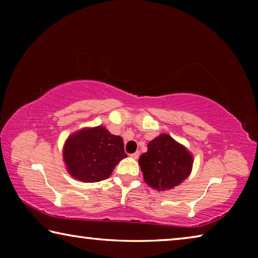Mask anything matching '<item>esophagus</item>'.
Listing matches in <instances>:
<instances>
[{
	"label": "esophagus",
	"instance_id": "esophagus-1",
	"mask_svg": "<svg viewBox=\"0 0 258 258\" xmlns=\"http://www.w3.org/2000/svg\"><path fill=\"white\" fill-rule=\"evenodd\" d=\"M139 156H140V151H137V152H134V154L131 155V157H132V158H134V159H138Z\"/></svg>",
	"mask_w": 258,
	"mask_h": 258
}]
</instances>
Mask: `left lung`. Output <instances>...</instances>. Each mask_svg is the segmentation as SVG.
I'll use <instances>...</instances> for the list:
<instances>
[{
	"label": "left lung",
	"mask_w": 258,
	"mask_h": 258,
	"mask_svg": "<svg viewBox=\"0 0 258 258\" xmlns=\"http://www.w3.org/2000/svg\"><path fill=\"white\" fill-rule=\"evenodd\" d=\"M192 163L190 152L167 134L148 143V151L139 159L147 184L161 191L184 181L190 175Z\"/></svg>",
	"instance_id": "left-lung-1"
}]
</instances>
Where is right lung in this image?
Listing matches in <instances>:
<instances>
[{"label": "right lung", "mask_w": 258, "mask_h": 258, "mask_svg": "<svg viewBox=\"0 0 258 258\" xmlns=\"http://www.w3.org/2000/svg\"><path fill=\"white\" fill-rule=\"evenodd\" d=\"M125 157L127 155L123 139L103 126L78 131L68 138L63 147V160L69 174L83 182L106 180Z\"/></svg>", "instance_id": "add662e5"}]
</instances>
